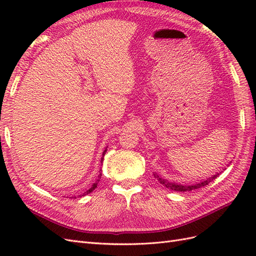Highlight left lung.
Segmentation results:
<instances>
[{"instance_id": "8db88e82", "label": "left lung", "mask_w": 256, "mask_h": 256, "mask_svg": "<svg viewBox=\"0 0 256 256\" xmlns=\"http://www.w3.org/2000/svg\"><path fill=\"white\" fill-rule=\"evenodd\" d=\"M154 177H157L158 182H160V184H162L164 186H166V187L168 189H171V190H174V191H178V192H184V191H191V190H194V189H198L200 187H204V186L208 184L210 182H212L214 178H216L219 176V173H216L214 175H212V177L207 178V180H203V182H200L198 184H190V186H186V184H178L176 182H168L166 180H164V178H161L159 175H157V173L154 174Z\"/></svg>"}]
</instances>
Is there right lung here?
<instances>
[{"label":"right lung","mask_w":256,"mask_h":256,"mask_svg":"<svg viewBox=\"0 0 256 256\" xmlns=\"http://www.w3.org/2000/svg\"><path fill=\"white\" fill-rule=\"evenodd\" d=\"M106 148L104 150V152H102V161H104V154H106ZM100 178H102V173H99V175H98V180H97V182H94L92 184V187L86 191V192H84V194H88V193H90L92 190H95L96 188H97V184H98V182H99V180Z\"/></svg>","instance_id":"1"}]
</instances>
